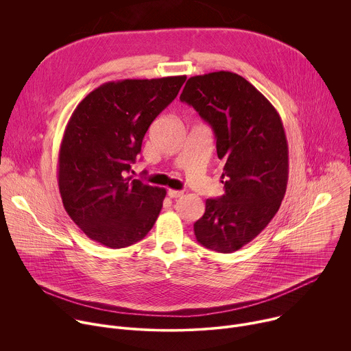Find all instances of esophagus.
Listing matches in <instances>:
<instances>
[{
    "label": "esophagus",
    "instance_id": "obj_1",
    "mask_svg": "<svg viewBox=\"0 0 351 351\" xmlns=\"http://www.w3.org/2000/svg\"><path fill=\"white\" fill-rule=\"evenodd\" d=\"M168 195H169L171 198H178V197H182V195H183V191H182V190L169 189V190H168Z\"/></svg>",
    "mask_w": 351,
    "mask_h": 351
}]
</instances>
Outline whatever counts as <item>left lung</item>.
I'll use <instances>...</instances> for the list:
<instances>
[{"label": "left lung", "mask_w": 351, "mask_h": 351, "mask_svg": "<svg viewBox=\"0 0 351 351\" xmlns=\"http://www.w3.org/2000/svg\"><path fill=\"white\" fill-rule=\"evenodd\" d=\"M180 101L213 128L225 162V194L206 202L195 239L214 252L233 253L265 229L285 197L289 149L282 119L252 83L228 71L190 77Z\"/></svg>", "instance_id": "obj_1"}]
</instances>
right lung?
<instances>
[{"label":"right lung","mask_w":351,"mask_h":351,"mask_svg":"<svg viewBox=\"0 0 351 351\" xmlns=\"http://www.w3.org/2000/svg\"><path fill=\"white\" fill-rule=\"evenodd\" d=\"M186 76L125 79L88 93L73 111L58 156V186L72 221L91 240L123 248L154 226L167 190L128 176L145 132Z\"/></svg>","instance_id":"1"}]
</instances>
